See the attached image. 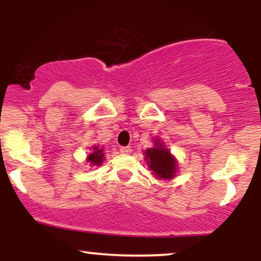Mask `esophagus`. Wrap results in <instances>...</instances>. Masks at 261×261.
Instances as JSON below:
<instances>
[{"instance_id": "obj_1", "label": "esophagus", "mask_w": 261, "mask_h": 261, "mask_svg": "<svg viewBox=\"0 0 261 261\" xmlns=\"http://www.w3.org/2000/svg\"><path fill=\"white\" fill-rule=\"evenodd\" d=\"M120 152L122 154H130L131 152H133V148H131L130 146H126V147H121Z\"/></svg>"}]
</instances>
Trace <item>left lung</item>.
<instances>
[{
  "label": "left lung",
  "mask_w": 261,
  "mask_h": 261,
  "mask_svg": "<svg viewBox=\"0 0 261 261\" xmlns=\"http://www.w3.org/2000/svg\"><path fill=\"white\" fill-rule=\"evenodd\" d=\"M145 155L148 168L153 172L154 176L166 180L174 178L178 163L174 155L170 153L168 148H166L163 142L154 140V147L146 149Z\"/></svg>",
  "instance_id": "left-lung-1"
}]
</instances>
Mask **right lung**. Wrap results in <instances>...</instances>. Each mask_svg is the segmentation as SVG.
<instances>
[{"label":"right lung","mask_w":261,"mask_h":261,"mask_svg":"<svg viewBox=\"0 0 261 261\" xmlns=\"http://www.w3.org/2000/svg\"><path fill=\"white\" fill-rule=\"evenodd\" d=\"M104 151L103 148L99 146H93L89 152L88 157H87V163H89V166H100L104 161Z\"/></svg>","instance_id":"add662e5"}]
</instances>
